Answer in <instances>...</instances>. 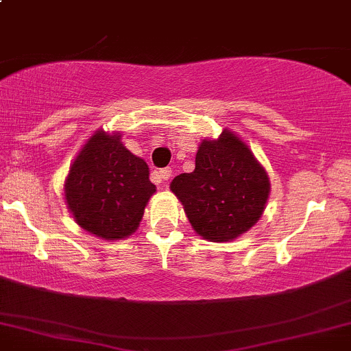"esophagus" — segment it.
Listing matches in <instances>:
<instances>
[{"label": "esophagus", "mask_w": 351, "mask_h": 351, "mask_svg": "<svg viewBox=\"0 0 351 351\" xmlns=\"http://www.w3.org/2000/svg\"><path fill=\"white\" fill-rule=\"evenodd\" d=\"M155 175H156V180H158V181L170 180V176H171V168H162V170L155 171Z\"/></svg>", "instance_id": "1"}]
</instances>
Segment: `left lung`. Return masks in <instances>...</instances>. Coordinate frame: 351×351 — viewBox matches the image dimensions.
Instances as JSON below:
<instances>
[{
    "label": "left lung",
    "instance_id": "8db88e82",
    "mask_svg": "<svg viewBox=\"0 0 351 351\" xmlns=\"http://www.w3.org/2000/svg\"><path fill=\"white\" fill-rule=\"evenodd\" d=\"M171 191L199 236L226 243L251 229L263 215L269 178L247 145L224 130L217 140L199 145L195 171L176 176Z\"/></svg>",
    "mask_w": 351,
    "mask_h": 351
}]
</instances>
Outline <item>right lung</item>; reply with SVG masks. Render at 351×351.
<instances>
[{
    "mask_svg": "<svg viewBox=\"0 0 351 351\" xmlns=\"http://www.w3.org/2000/svg\"><path fill=\"white\" fill-rule=\"evenodd\" d=\"M148 165L128 152L120 135L99 130L72 163L66 201L80 228L104 239L130 236L155 193Z\"/></svg>",
    "mask_w": 351,
    "mask_h": 351,
    "instance_id": "obj_1",
    "label": "right lung"
}]
</instances>
